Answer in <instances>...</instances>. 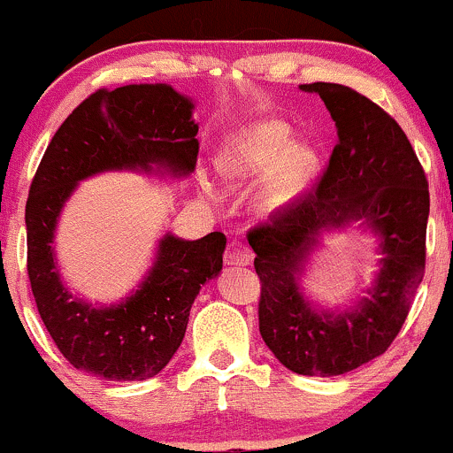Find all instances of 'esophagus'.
Listing matches in <instances>:
<instances>
[{"label": "esophagus", "instance_id": "obj_1", "mask_svg": "<svg viewBox=\"0 0 453 453\" xmlns=\"http://www.w3.org/2000/svg\"><path fill=\"white\" fill-rule=\"evenodd\" d=\"M253 262V251L242 242H232L226 251L227 266H249Z\"/></svg>", "mask_w": 453, "mask_h": 453}]
</instances>
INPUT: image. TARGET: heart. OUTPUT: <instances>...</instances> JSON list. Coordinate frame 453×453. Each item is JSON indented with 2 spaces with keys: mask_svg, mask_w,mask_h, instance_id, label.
I'll return each instance as SVG.
<instances>
[{
  "mask_svg": "<svg viewBox=\"0 0 453 453\" xmlns=\"http://www.w3.org/2000/svg\"><path fill=\"white\" fill-rule=\"evenodd\" d=\"M217 165L232 183H249L266 173L253 206L257 215L279 217L311 189L321 170V157L313 144L294 142L288 123L270 119L234 134L223 144ZM200 187L206 196H215L206 179L200 180Z\"/></svg>",
  "mask_w": 453,
  "mask_h": 453,
  "instance_id": "1",
  "label": "heart"
}]
</instances>
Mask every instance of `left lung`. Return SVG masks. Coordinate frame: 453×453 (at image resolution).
I'll use <instances>...</instances> for the list:
<instances>
[{"label":"left lung","mask_w":453,"mask_h":453,"mask_svg":"<svg viewBox=\"0 0 453 453\" xmlns=\"http://www.w3.org/2000/svg\"><path fill=\"white\" fill-rule=\"evenodd\" d=\"M300 89L324 100L336 147L313 191L249 232L262 280L259 334L292 372L336 377L381 356L407 319L426 266L428 180L409 138L375 102L336 82ZM351 222L378 238L380 270L349 310H321L299 279L320 236Z\"/></svg>","instance_id":"left-lung-1"}]
</instances>
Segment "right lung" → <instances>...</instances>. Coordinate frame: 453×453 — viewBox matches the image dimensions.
<instances>
[{
	"label": "right lung",
	"instance_id": "1",
	"mask_svg": "<svg viewBox=\"0 0 453 453\" xmlns=\"http://www.w3.org/2000/svg\"><path fill=\"white\" fill-rule=\"evenodd\" d=\"M194 102L170 85H126L91 93L46 147L25 206L27 274L57 349L78 371L108 381H144L183 342L189 311L206 280L219 277L226 236L185 241L165 232L153 266L127 298L91 304L65 288L55 230L81 180L102 173L189 176L197 161Z\"/></svg>",
	"mask_w": 453,
	"mask_h": 453
}]
</instances>
